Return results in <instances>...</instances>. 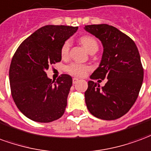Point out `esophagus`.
<instances>
[{
	"mask_svg": "<svg viewBox=\"0 0 151 151\" xmlns=\"http://www.w3.org/2000/svg\"><path fill=\"white\" fill-rule=\"evenodd\" d=\"M78 81H79V79H78V78H76V77H74L73 79H72V81H73V84H76V82H77Z\"/></svg>",
	"mask_w": 151,
	"mask_h": 151,
	"instance_id": "obj_1",
	"label": "esophagus"
}]
</instances>
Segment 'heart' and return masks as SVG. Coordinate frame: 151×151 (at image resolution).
I'll return each instance as SVG.
<instances>
[{
	"label": "heart",
	"instance_id": "heart-1",
	"mask_svg": "<svg viewBox=\"0 0 151 151\" xmlns=\"http://www.w3.org/2000/svg\"><path fill=\"white\" fill-rule=\"evenodd\" d=\"M81 43L82 45L86 49V50L90 53L93 50L98 49V45L97 40L90 36H84L81 37ZM70 41L69 40H66L62 45L61 48V55L63 58H67L69 54V50H70ZM90 70V67L85 65V64L80 63H71L67 67V70L68 73H70L72 76H86L88 71Z\"/></svg>",
	"mask_w": 151,
	"mask_h": 151
}]
</instances>
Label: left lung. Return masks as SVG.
<instances>
[{
  "label": "left lung",
  "mask_w": 151,
  "mask_h": 151,
  "mask_svg": "<svg viewBox=\"0 0 151 151\" xmlns=\"http://www.w3.org/2000/svg\"><path fill=\"white\" fill-rule=\"evenodd\" d=\"M101 40L103 53L99 67L90 79H107L105 86L89 81L84 93L88 111L105 120L120 118L138 97L144 71L137 47L129 36L107 24L84 27Z\"/></svg>",
  "instance_id": "obj_1"
}]
</instances>
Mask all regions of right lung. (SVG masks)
<instances>
[{"mask_svg":"<svg viewBox=\"0 0 151 151\" xmlns=\"http://www.w3.org/2000/svg\"><path fill=\"white\" fill-rule=\"evenodd\" d=\"M78 27L46 25L22 42L13 57L9 84L14 101L33 121L50 123L63 116L72 78L63 74L53 81L45 70L62 59L61 48Z\"/></svg>","mask_w":151,"mask_h":151,"instance_id":"obj_1","label":"right lung"}]
</instances>
